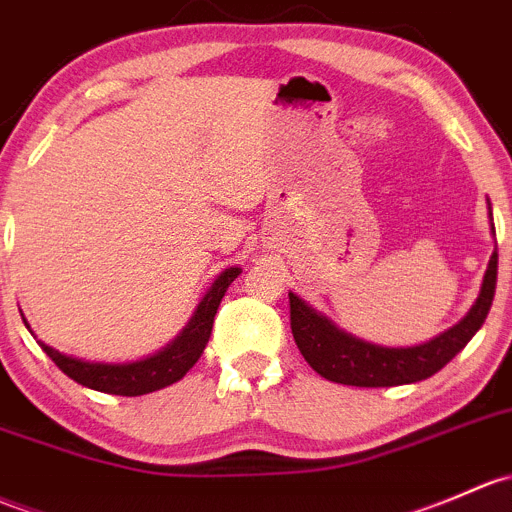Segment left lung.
<instances>
[{
	"instance_id": "1",
	"label": "left lung",
	"mask_w": 512,
	"mask_h": 512,
	"mask_svg": "<svg viewBox=\"0 0 512 512\" xmlns=\"http://www.w3.org/2000/svg\"><path fill=\"white\" fill-rule=\"evenodd\" d=\"M493 220V218H491ZM496 235V230H493ZM498 279V252H493L483 277L481 294L476 304L461 319L434 341L412 348H385L360 341L351 333L341 331L321 316L319 311L304 304L297 294H289V321H292L294 341H297L306 363L331 383L355 387H395L417 383L439 373L483 326L491 311Z\"/></svg>"
}]
</instances>
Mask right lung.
Returning a JSON list of instances; mask_svg holds the SVG:
<instances>
[{
    "instance_id": "obj_1",
    "label": "right lung",
    "mask_w": 512,
    "mask_h": 512,
    "mask_svg": "<svg viewBox=\"0 0 512 512\" xmlns=\"http://www.w3.org/2000/svg\"><path fill=\"white\" fill-rule=\"evenodd\" d=\"M240 274V267H230L220 274L213 282V287L208 289V294L198 304L196 314L188 321V326L181 331V336L174 343L159 351L157 355H149V358L137 360V363H88V360L71 358V355L58 353L56 348L46 346L39 341L43 353L68 375L78 385L90 387V390L98 392H110V395H122V397H137L147 395V392L161 390V387L176 383L181 380L188 370L193 368L198 358H201L203 348H206L208 338H211V328L215 311H218L220 299H223L225 289L233 284V279ZM26 324V319H24ZM29 328V324H26Z\"/></svg>"
}]
</instances>
